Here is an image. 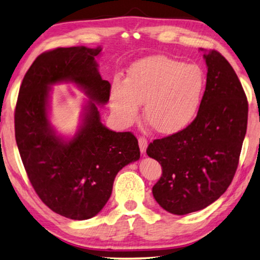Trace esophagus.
<instances>
[{
    "mask_svg": "<svg viewBox=\"0 0 260 260\" xmlns=\"http://www.w3.org/2000/svg\"><path fill=\"white\" fill-rule=\"evenodd\" d=\"M138 143H139V148H140V151L143 154L146 153V148L147 146H148V143H147V139L144 138V137H139L138 139Z\"/></svg>",
    "mask_w": 260,
    "mask_h": 260,
    "instance_id": "obj_1",
    "label": "esophagus"
}]
</instances>
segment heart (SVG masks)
<instances>
[{
    "label": "heart",
    "mask_w": 260,
    "mask_h": 260,
    "mask_svg": "<svg viewBox=\"0 0 260 260\" xmlns=\"http://www.w3.org/2000/svg\"><path fill=\"white\" fill-rule=\"evenodd\" d=\"M205 76L196 64L165 55L148 56L130 67L126 81L115 79L110 102L121 123L130 125L145 103V119L155 131L173 135L197 116L205 91Z\"/></svg>",
    "instance_id": "obj_1"
}]
</instances>
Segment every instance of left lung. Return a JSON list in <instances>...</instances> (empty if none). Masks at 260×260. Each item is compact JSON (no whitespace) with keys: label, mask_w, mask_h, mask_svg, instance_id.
Masks as SVG:
<instances>
[{"label":"left lung","mask_w":260,"mask_h":260,"mask_svg":"<svg viewBox=\"0 0 260 260\" xmlns=\"http://www.w3.org/2000/svg\"><path fill=\"white\" fill-rule=\"evenodd\" d=\"M207 80L196 119L184 130L148 145L161 176L153 196L161 208L185 215L206 208L231 184L247 131L248 101L221 53L204 54Z\"/></svg>","instance_id":"left-lung-1"}]
</instances>
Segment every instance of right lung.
<instances>
[{"instance_id": "1", "label": "right lung", "mask_w": 260, "mask_h": 260, "mask_svg": "<svg viewBox=\"0 0 260 260\" xmlns=\"http://www.w3.org/2000/svg\"><path fill=\"white\" fill-rule=\"evenodd\" d=\"M101 51L75 46L41 54L23 77L14 111L17 146L32 188L53 212L78 221L101 212L117 172L140 157L131 132L112 131L101 122L96 104H106L111 91L95 60ZM63 81L91 99L71 140L56 135L48 120L49 87Z\"/></svg>"}]
</instances>
